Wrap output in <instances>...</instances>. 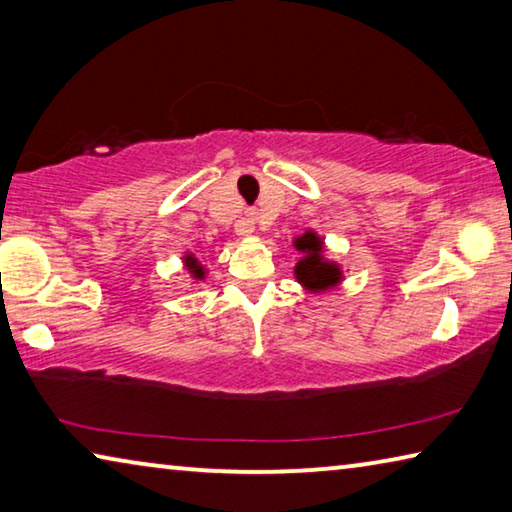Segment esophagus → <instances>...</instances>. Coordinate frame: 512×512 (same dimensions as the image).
I'll return each instance as SVG.
<instances>
[{
    "label": "esophagus",
    "mask_w": 512,
    "mask_h": 512,
    "mask_svg": "<svg viewBox=\"0 0 512 512\" xmlns=\"http://www.w3.org/2000/svg\"><path fill=\"white\" fill-rule=\"evenodd\" d=\"M244 216H246V219H244L246 232H253L255 230V223H257V210H255V207H248Z\"/></svg>",
    "instance_id": "esophagus-1"
}]
</instances>
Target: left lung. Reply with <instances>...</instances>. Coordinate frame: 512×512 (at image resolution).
I'll use <instances>...</instances> for the list:
<instances>
[{"label": "left lung", "mask_w": 512, "mask_h": 512, "mask_svg": "<svg viewBox=\"0 0 512 512\" xmlns=\"http://www.w3.org/2000/svg\"><path fill=\"white\" fill-rule=\"evenodd\" d=\"M296 246L302 250V253H307V257H302L296 266L298 280L305 284V287L320 291V289H327V287H332V284L339 282V268H336L334 264H325L323 259H320L318 237L307 232L305 237L296 241Z\"/></svg>", "instance_id": "left-lung-1"}]
</instances>
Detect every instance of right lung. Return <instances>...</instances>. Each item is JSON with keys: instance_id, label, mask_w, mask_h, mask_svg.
<instances>
[{"instance_id": "1", "label": "right lung", "mask_w": 512, "mask_h": 512, "mask_svg": "<svg viewBox=\"0 0 512 512\" xmlns=\"http://www.w3.org/2000/svg\"><path fill=\"white\" fill-rule=\"evenodd\" d=\"M187 266L192 268V273H194L196 277H203V266H198L194 257H187Z\"/></svg>"}]
</instances>
